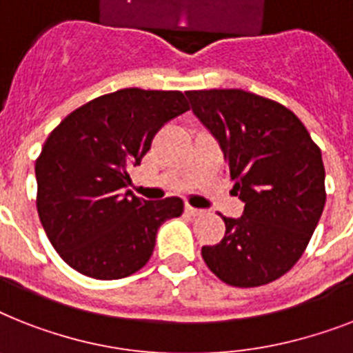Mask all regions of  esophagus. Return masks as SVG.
Here are the masks:
<instances>
[{
	"instance_id": "1",
	"label": "esophagus",
	"mask_w": 353,
	"mask_h": 353,
	"mask_svg": "<svg viewBox=\"0 0 353 353\" xmlns=\"http://www.w3.org/2000/svg\"><path fill=\"white\" fill-rule=\"evenodd\" d=\"M185 212L188 214V216H201L203 210H199V208H194V206L186 205L185 206Z\"/></svg>"
}]
</instances>
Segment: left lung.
<instances>
[{"label": "left lung", "mask_w": 353, "mask_h": 353, "mask_svg": "<svg viewBox=\"0 0 353 353\" xmlns=\"http://www.w3.org/2000/svg\"><path fill=\"white\" fill-rule=\"evenodd\" d=\"M185 94L221 145L234 190L245 203L239 219L221 216L225 237L203 246V259L226 285H268L299 261L323 214L321 148L299 117L274 99L241 88Z\"/></svg>", "instance_id": "left-lung-1"}]
</instances>
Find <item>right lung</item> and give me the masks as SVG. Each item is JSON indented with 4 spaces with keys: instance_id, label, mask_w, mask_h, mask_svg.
<instances>
[{
    "instance_id": "add662e5",
    "label": "right lung",
    "mask_w": 353,
    "mask_h": 353,
    "mask_svg": "<svg viewBox=\"0 0 353 353\" xmlns=\"http://www.w3.org/2000/svg\"><path fill=\"white\" fill-rule=\"evenodd\" d=\"M190 110L179 90L121 88L70 112L36 159L39 221L65 263L92 279L141 270L157 228L183 214L179 197L134 196L130 168L141 163L159 128Z\"/></svg>"
}]
</instances>
